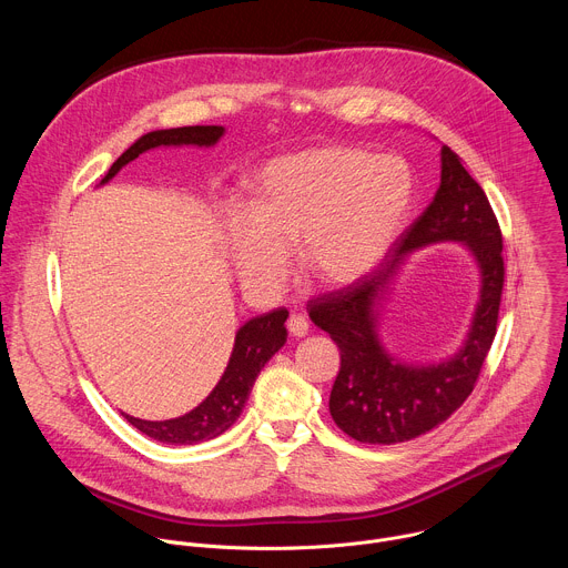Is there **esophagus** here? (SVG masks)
I'll return each mask as SVG.
<instances>
[{"instance_id": "34e87169", "label": "esophagus", "mask_w": 568, "mask_h": 568, "mask_svg": "<svg viewBox=\"0 0 568 568\" xmlns=\"http://www.w3.org/2000/svg\"><path fill=\"white\" fill-rule=\"evenodd\" d=\"M287 331H290L292 337H305L307 331H310V323L303 314H292L287 318Z\"/></svg>"}]
</instances>
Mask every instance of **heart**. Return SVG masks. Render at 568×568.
I'll return each mask as SVG.
<instances>
[{
	"instance_id": "1",
	"label": "heart",
	"mask_w": 568,
	"mask_h": 568,
	"mask_svg": "<svg viewBox=\"0 0 568 568\" xmlns=\"http://www.w3.org/2000/svg\"><path fill=\"white\" fill-rule=\"evenodd\" d=\"M412 175L397 156L316 145L263 164L247 184V213L226 215L237 278L263 292L301 272L321 287H348L395 245L412 206Z\"/></svg>"
}]
</instances>
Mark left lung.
I'll return each instance as SVG.
<instances>
[{
    "instance_id": "8db88e82",
    "label": "left lung",
    "mask_w": 568,
    "mask_h": 568,
    "mask_svg": "<svg viewBox=\"0 0 568 568\" xmlns=\"http://www.w3.org/2000/svg\"><path fill=\"white\" fill-rule=\"evenodd\" d=\"M456 241L479 272V296L462 346L438 363H402L383 346L381 314L403 263L418 248ZM501 229L463 159L440 145V184L425 213L395 242L390 258L359 283L321 296L310 307L316 328L337 344L342 368L331 390V416L368 445L414 440L445 423L474 388L497 335L504 290Z\"/></svg>"
}]
</instances>
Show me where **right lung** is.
Returning <instances> with one entry per match:
<instances>
[{"instance_id": "right-lung-1", "label": "right lung", "mask_w": 568, "mask_h": 568, "mask_svg": "<svg viewBox=\"0 0 568 568\" xmlns=\"http://www.w3.org/2000/svg\"><path fill=\"white\" fill-rule=\"evenodd\" d=\"M222 125H189V128H169L152 130L139 136L116 161L101 186L108 184L123 166L134 161L139 154L154 148H213L224 136ZM290 312L276 307L267 314L250 318L240 326L233 339V351L229 364L213 386V390L197 404L195 409L180 418L171 420H141L123 414V418L136 427L148 438L164 445H197L224 434L245 409L252 386L263 371V366L285 346L287 342V321Z\"/></svg>"}]
</instances>
